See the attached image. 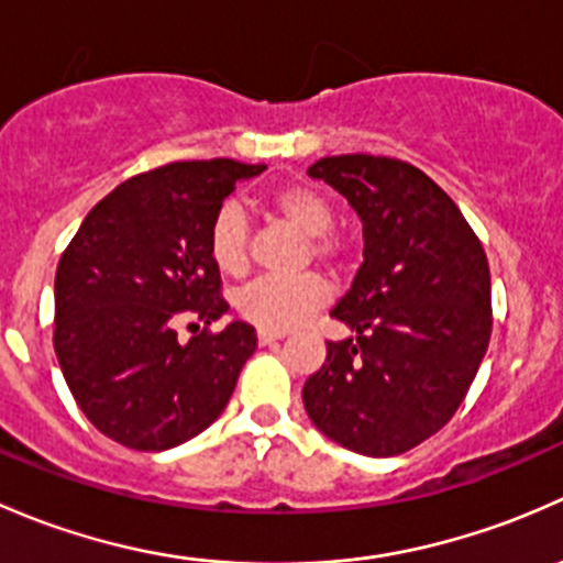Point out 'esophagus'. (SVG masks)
I'll return each instance as SVG.
<instances>
[{
  "label": "esophagus",
  "mask_w": 563,
  "mask_h": 563,
  "mask_svg": "<svg viewBox=\"0 0 563 563\" xmlns=\"http://www.w3.org/2000/svg\"><path fill=\"white\" fill-rule=\"evenodd\" d=\"M279 339H284V333L282 330H268V328H257V341L263 346H268V344H274V341H279Z\"/></svg>",
  "instance_id": "1"
}]
</instances>
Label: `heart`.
Masks as SVG:
<instances>
[{
  "instance_id": "1",
  "label": "heart",
  "mask_w": 563,
  "mask_h": 563,
  "mask_svg": "<svg viewBox=\"0 0 563 563\" xmlns=\"http://www.w3.org/2000/svg\"><path fill=\"white\" fill-rule=\"evenodd\" d=\"M268 208L292 230L314 239L311 249L320 260L339 263L344 243L328 239L335 222V211L328 197L309 187H284L268 197ZM208 254L224 276H241L249 268V222L235 202H224L208 230ZM328 300V287L320 276L303 274L292 279L265 276L243 287L235 298L243 320L268 330H289L303 322L317 306Z\"/></svg>"
}]
</instances>
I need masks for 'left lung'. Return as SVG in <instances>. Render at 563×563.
<instances>
[{"label": "left lung", "mask_w": 563, "mask_h": 563, "mask_svg": "<svg viewBox=\"0 0 563 563\" xmlns=\"http://www.w3.org/2000/svg\"><path fill=\"white\" fill-rule=\"evenodd\" d=\"M311 178L363 224V263L330 317L303 407L328 439L371 457L401 455L439 431L466 398L490 341V271L461 208L415 165L390 156H324Z\"/></svg>", "instance_id": "obj_1"}]
</instances>
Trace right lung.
Returning <instances> with one entry per match:
<instances>
[{"label":"right lung","instance_id":"right-lung-1","mask_svg":"<svg viewBox=\"0 0 563 563\" xmlns=\"http://www.w3.org/2000/svg\"><path fill=\"white\" fill-rule=\"evenodd\" d=\"M263 170L208 159L141 173L86 213L62 254L54 350L80 411L113 442L162 453L228 407L254 328L233 320L187 344L176 328L228 314L208 230L235 184Z\"/></svg>","mask_w":563,"mask_h":563}]
</instances>
